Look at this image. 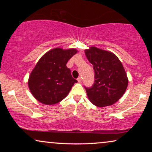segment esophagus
<instances>
[{"mask_svg": "<svg viewBox=\"0 0 152 152\" xmlns=\"http://www.w3.org/2000/svg\"><path fill=\"white\" fill-rule=\"evenodd\" d=\"M77 81H78V82H80V83L82 82V77H78L77 78Z\"/></svg>", "mask_w": 152, "mask_h": 152, "instance_id": "obj_1", "label": "esophagus"}]
</instances>
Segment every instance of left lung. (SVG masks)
Instances as JSON below:
<instances>
[{"label": "left lung", "mask_w": 152, "mask_h": 152, "mask_svg": "<svg viewBox=\"0 0 152 152\" xmlns=\"http://www.w3.org/2000/svg\"><path fill=\"white\" fill-rule=\"evenodd\" d=\"M87 59L93 64L94 84L84 86L88 99L99 107L113 104L119 100L128 86V78L117 56L111 52L91 47L85 50Z\"/></svg>", "instance_id": "left-lung-1"}]
</instances>
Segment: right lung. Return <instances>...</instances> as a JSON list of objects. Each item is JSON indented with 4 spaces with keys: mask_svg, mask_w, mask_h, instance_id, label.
Instances as JSON below:
<instances>
[{
    "mask_svg": "<svg viewBox=\"0 0 152 152\" xmlns=\"http://www.w3.org/2000/svg\"><path fill=\"white\" fill-rule=\"evenodd\" d=\"M75 49L55 48L43 55L31 72L28 80L30 92L40 102L55 104L69 93L75 83L66 64L77 53Z\"/></svg>",
    "mask_w": 152,
    "mask_h": 152,
    "instance_id": "right-lung-1",
    "label": "right lung"
}]
</instances>
